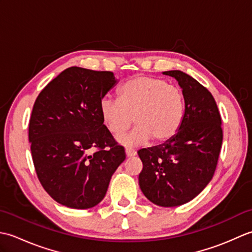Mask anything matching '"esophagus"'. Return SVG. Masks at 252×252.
I'll return each instance as SVG.
<instances>
[{
  "instance_id": "34e87169",
  "label": "esophagus",
  "mask_w": 252,
  "mask_h": 252,
  "mask_svg": "<svg viewBox=\"0 0 252 252\" xmlns=\"http://www.w3.org/2000/svg\"><path fill=\"white\" fill-rule=\"evenodd\" d=\"M126 155L127 157H133V156H135V155H136V152L134 151V149L126 148Z\"/></svg>"
}]
</instances>
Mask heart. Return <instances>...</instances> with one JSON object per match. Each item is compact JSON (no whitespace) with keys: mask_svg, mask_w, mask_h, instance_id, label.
<instances>
[{"mask_svg":"<svg viewBox=\"0 0 252 252\" xmlns=\"http://www.w3.org/2000/svg\"><path fill=\"white\" fill-rule=\"evenodd\" d=\"M119 99L101 98L99 112L112 135L121 136L134 123L132 134L121 140L125 145L167 143L178 134L185 116L184 94L165 80L135 76L118 91Z\"/></svg>","mask_w":252,"mask_h":252,"instance_id":"heart-1","label":"heart"}]
</instances>
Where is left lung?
I'll return each mask as SVG.
<instances>
[{
  "label": "left lung",
  "instance_id": "left-lung-1",
  "mask_svg": "<svg viewBox=\"0 0 252 252\" xmlns=\"http://www.w3.org/2000/svg\"><path fill=\"white\" fill-rule=\"evenodd\" d=\"M173 77L185 98V116L172 140L137 152L143 162L138 183L148 200L160 207L190 201L212 180L222 147L221 116L212 94L189 74Z\"/></svg>",
  "mask_w": 252,
  "mask_h": 252
}]
</instances>
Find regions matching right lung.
Wrapping results in <instances>:
<instances>
[{
    "label": "right lung",
    "instance_id": "add662e5",
    "mask_svg": "<svg viewBox=\"0 0 252 252\" xmlns=\"http://www.w3.org/2000/svg\"><path fill=\"white\" fill-rule=\"evenodd\" d=\"M116 83L110 71L70 67L35 99L29 122L32 160L43 189L63 206L97 205L125 161V148L118 145L99 112L101 98Z\"/></svg>",
    "mask_w": 252,
    "mask_h": 252
}]
</instances>
